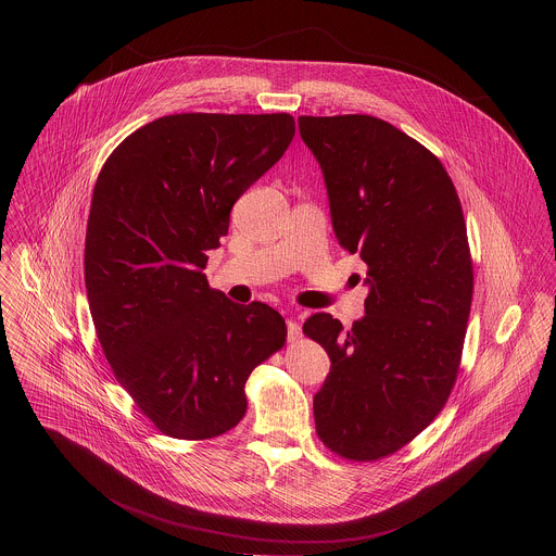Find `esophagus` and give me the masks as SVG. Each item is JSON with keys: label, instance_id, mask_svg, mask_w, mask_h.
I'll use <instances>...</instances> for the list:
<instances>
[{"label": "esophagus", "instance_id": "34e87169", "mask_svg": "<svg viewBox=\"0 0 556 556\" xmlns=\"http://www.w3.org/2000/svg\"><path fill=\"white\" fill-rule=\"evenodd\" d=\"M300 336H302V327H300V323H298V320H293V318H289V320H287V338H289V342L300 340Z\"/></svg>", "mask_w": 556, "mask_h": 556}]
</instances>
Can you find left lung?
<instances>
[{
	"instance_id": "8db88e82",
	"label": "left lung",
	"mask_w": 556,
	"mask_h": 556,
	"mask_svg": "<svg viewBox=\"0 0 556 556\" xmlns=\"http://www.w3.org/2000/svg\"><path fill=\"white\" fill-rule=\"evenodd\" d=\"M329 197L338 243L368 265L366 315L349 331L317 313L304 333L331 370L315 396L318 439L370 463L413 441L458 377L473 300L463 205L441 160L372 115L298 119Z\"/></svg>"
}]
</instances>
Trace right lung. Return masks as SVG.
I'll list each match as a JSON object with an SVG mask.
<instances>
[{"instance_id": "1", "label": "right lung", "mask_w": 556, "mask_h": 556, "mask_svg": "<svg viewBox=\"0 0 556 556\" xmlns=\"http://www.w3.org/2000/svg\"><path fill=\"white\" fill-rule=\"evenodd\" d=\"M293 137L289 113L164 115L126 137L96 179L89 313L115 379L162 434L203 441L236 428L250 372L285 346V318L233 304L203 269L236 201Z\"/></svg>"}]
</instances>
